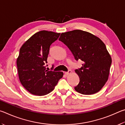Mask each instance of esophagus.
I'll return each instance as SVG.
<instances>
[{
  "label": "esophagus",
  "mask_w": 125,
  "mask_h": 125,
  "mask_svg": "<svg viewBox=\"0 0 125 125\" xmlns=\"http://www.w3.org/2000/svg\"><path fill=\"white\" fill-rule=\"evenodd\" d=\"M71 73H72V71L71 70H69L68 72H66V73H65V75H70V74H71Z\"/></svg>",
  "instance_id": "1"
}]
</instances>
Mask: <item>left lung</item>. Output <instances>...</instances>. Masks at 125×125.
<instances>
[{"instance_id": "8db88e82", "label": "left lung", "mask_w": 125, "mask_h": 125, "mask_svg": "<svg viewBox=\"0 0 125 125\" xmlns=\"http://www.w3.org/2000/svg\"><path fill=\"white\" fill-rule=\"evenodd\" d=\"M59 40L69 48L76 60L82 61V67L75 71L80 78L75 91L91 95L101 90L108 80L112 62L103 42L80 30L62 33Z\"/></svg>"}]
</instances>
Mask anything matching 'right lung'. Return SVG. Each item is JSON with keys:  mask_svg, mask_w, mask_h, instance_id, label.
Segmentation results:
<instances>
[{"mask_svg": "<svg viewBox=\"0 0 125 125\" xmlns=\"http://www.w3.org/2000/svg\"><path fill=\"white\" fill-rule=\"evenodd\" d=\"M60 33L41 31L32 36L22 45L16 60L20 81L26 90L35 95H47L53 91L62 72L48 71L45 64L50 45Z\"/></svg>", "mask_w": 125, "mask_h": 125, "instance_id": "obj_1", "label": "right lung"}]
</instances>
